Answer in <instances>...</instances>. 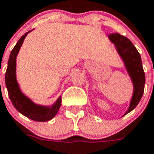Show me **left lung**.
<instances>
[{
	"label": "left lung",
	"mask_w": 154,
	"mask_h": 154,
	"mask_svg": "<svg viewBox=\"0 0 154 154\" xmlns=\"http://www.w3.org/2000/svg\"><path fill=\"white\" fill-rule=\"evenodd\" d=\"M108 37L116 47L117 51L123 60L124 64L134 84L132 99L130 102V107L124 114L126 115L137 106L142 97L146 83L145 72L142 67L139 52L127 37L120 35L119 33H112Z\"/></svg>",
	"instance_id": "obj_1"
}]
</instances>
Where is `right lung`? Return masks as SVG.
<instances>
[{"instance_id": "obj_1", "label": "right lung", "mask_w": 154, "mask_h": 154, "mask_svg": "<svg viewBox=\"0 0 154 154\" xmlns=\"http://www.w3.org/2000/svg\"><path fill=\"white\" fill-rule=\"evenodd\" d=\"M20 37L15 45L8 59V67L5 72V85L8 90V96L13 105L18 111L28 119L36 122H47L56 116L61 106V97L58 98L56 103L51 107L36 105L24 95L20 90L19 85L16 78V59L19 50L28 32Z\"/></svg>"}]
</instances>
